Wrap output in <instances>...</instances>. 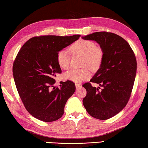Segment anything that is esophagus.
Wrapping results in <instances>:
<instances>
[{"label": "esophagus", "mask_w": 148, "mask_h": 148, "mask_svg": "<svg viewBox=\"0 0 148 148\" xmlns=\"http://www.w3.org/2000/svg\"><path fill=\"white\" fill-rule=\"evenodd\" d=\"M75 85H76V89H78V88H79L81 87V84H79V83H76V84H75Z\"/></svg>", "instance_id": "1"}]
</instances>
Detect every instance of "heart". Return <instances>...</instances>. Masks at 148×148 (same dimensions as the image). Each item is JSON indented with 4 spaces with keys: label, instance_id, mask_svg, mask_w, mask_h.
Returning <instances> with one entry per match:
<instances>
[{
    "label": "heart",
    "instance_id": "heart-1",
    "mask_svg": "<svg viewBox=\"0 0 148 148\" xmlns=\"http://www.w3.org/2000/svg\"><path fill=\"white\" fill-rule=\"evenodd\" d=\"M73 54L83 56V66L89 67L93 71H96L102 64L103 52L100 47L96 46L95 43L91 40L81 39L75 42L70 47ZM56 61L58 65L63 69H68L70 64V56L65 50H60L56 55ZM82 69H71L64 74L66 79L74 83H81L88 79L91 72L88 68Z\"/></svg>",
    "mask_w": 148,
    "mask_h": 148
}]
</instances>
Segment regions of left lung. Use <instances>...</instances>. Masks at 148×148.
I'll use <instances>...</instances> for the list:
<instances>
[{"label":"left lung","instance_id":"8db88e82","mask_svg":"<svg viewBox=\"0 0 148 148\" xmlns=\"http://www.w3.org/2000/svg\"><path fill=\"white\" fill-rule=\"evenodd\" d=\"M82 39L96 41L103 52L102 64L90 81L102 89L84 84L87 93L83 105L92 117L108 119L120 112L130 99L136 76V56L129 44L117 34L98 32Z\"/></svg>","mask_w":148,"mask_h":148}]
</instances>
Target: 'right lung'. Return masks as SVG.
I'll return each mask as SVG.
<instances>
[{
    "label": "right lung",
    "mask_w": 148,
    "mask_h": 148,
    "mask_svg": "<svg viewBox=\"0 0 148 148\" xmlns=\"http://www.w3.org/2000/svg\"><path fill=\"white\" fill-rule=\"evenodd\" d=\"M80 35L34 37L24 44L12 66L18 92L27 111L36 118L51 122L60 118L67 100L76 86L71 81L54 86L55 77L62 72L56 61L59 51L71 45Z\"/></svg>",
    "instance_id": "right-lung-1"
}]
</instances>
